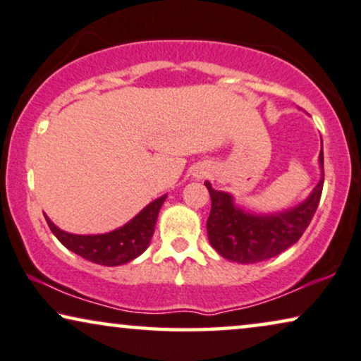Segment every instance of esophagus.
<instances>
[{"label": "esophagus", "instance_id": "34e87169", "mask_svg": "<svg viewBox=\"0 0 361 361\" xmlns=\"http://www.w3.org/2000/svg\"><path fill=\"white\" fill-rule=\"evenodd\" d=\"M200 176H201V173H200Z\"/></svg>", "mask_w": 361, "mask_h": 361}]
</instances>
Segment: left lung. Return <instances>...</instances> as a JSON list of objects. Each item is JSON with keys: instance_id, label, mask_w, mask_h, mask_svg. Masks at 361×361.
<instances>
[{"instance_id": "8db88e82", "label": "left lung", "mask_w": 361, "mask_h": 361, "mask_svg": "<svg viewBox=\"0 0 361 361\" xmlns=\"http://www.w3.org/2000/svg\"><path fill=\"white\" fill-rule=\"evenodd\" d=\"M320 180L302 203L276 213L244 209L226 191L204 181L211 196L206 223L209 244L221 257L239 264H256L276 257L299 241L314 218L324 188V150L319 153Z\"/></svg>"}]
</instances>
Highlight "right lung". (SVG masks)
Returning a JSON list of instances; mask_svg holds the SVG:
<instances>
[{
  "label": "right lung",
  "instance_id": "obj_1",
  "mask_svg": "<svg viewBox=\"0 0 361 361\" xmlns=\"http://www.w3.org/2000/svg\"><path fill=\"white\" fill-rule=\"evenodd\" d=\"M166 195L153 200L140 213L120 228L104 234H74L57 228L44 214L52 234L59 239L62 246L77 256L87 259L100 266H122L142 256L150 246L152 236L155 233V224L160 208L165 203Z\"/></svg>",
  "mask_w": 361,
  "mask_h": 361
}]
</instances>
